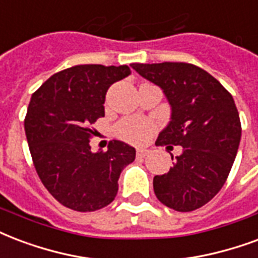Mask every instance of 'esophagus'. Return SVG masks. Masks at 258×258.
Wrapping results in <instances>:
<instances>
[{"label":"esophagus","instance_id":"34e87169","mask_svg":"<svg viewBox=\"0 0 258 258\" xmlns=\"http://www.w3.org/2000/svg\"><path fill=\"white\" fill-rule=\"evenodd\" d=\"M148 154V150L146 149H137V156L138 157H145Z\"/></svg>","mask_w":258,"mask_h":258}]
</instances>
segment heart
I'll return each instance as SVG.
<instances>
[{"label": "heart", "instance_id": "obj_1", "mask_svg": "<svg viewBox=\"0 0 258 258\" xmlns=\"http://www.w3.org/2000/svg\"><path fill=\"white\" fill-rule=\"evenodd\" d=\"M156 123L144 117H125L116 124L114 131L120 138L131 144H142L153 134Z\"/></svg>", "mask_w": 258, "mask_h": 258}]
</instances>
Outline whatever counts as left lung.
I'll return each instance as SVG.
<instances>
[{
	"label": "left lung",
	"mask_w": 258,
	"mask_h": 258,
	"mask_svg": "<svg viewBox=\"0 0 258 258\" xmlns=\"http://www.w3.org/2000/svg\"><path fill=\"white\" fill-rule=\"evenodd\" d=\"M133 68L161 87L171 105V121L156 145L183 148L173 167L154 176V194L173 211H196L220 191L235 160L242 128L234 98L211 74L187 62Z\"/></svg>",
	"instance_id": "obj_1"
}]
</instances>
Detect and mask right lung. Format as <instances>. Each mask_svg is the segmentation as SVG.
Segmentation results:
<instances>
[{
	"label": "right lung",
	"mask_w": 258,
	"mask_h": 258,
	"mask_svg": "<svg viewBox=\"0 0 258 258\" xmlns=\"http://www.w3.org/2000/svg\"><path fill=\"white\" fill-rule=\"evenodd\" d=\"M130 74L127 66L71 67L50 76L28 104L24 130L34 167L47 191L72 211L109 205L120 173L135 160V149L121 141H110L106 152L90 146L106 91Z\"/></svg>",
	"instance_id": "1"
}]
</instances>
